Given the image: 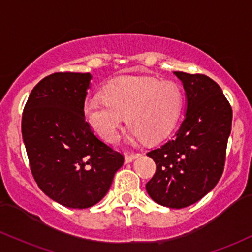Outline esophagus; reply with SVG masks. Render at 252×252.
I'll list each match as a JSON object with an SVG mask.
<instances>
[{
	"label": "esophagus",
	"instance_id": "obj_1",
	"mask_svg": "<svg viewBox=\"0 0 252 252\" xmlns=\"http://www.w3.org/2000/svg\"><path fill=\"white\" fill-rule=\"evenodd\" d=\"M141 156L140 153H126V162H130L136 158H139Z\"/></svg>",
	"mask_w": 252,
	"mask_h": 252
}]
</instances>
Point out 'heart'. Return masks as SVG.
I'll list each match as a JSON object with an SVG mask.
<instances>
[{
  "mask_svg": "<svg viewBox=\"0 0 252 252\" xmlns=\"http://www.w3.org/2000/svg\"><path fill=\"white\" fill-rule=\"evenodd\" d=\"M183 94L172 81L147 76H123L109 82L103 96L86 100V121L106 142L117 141L124 116L134 137L158 141L167 135L181 113Z\"/></svg>",
  "mask_w": 252,
  "mask_h": 252,
  "instance_id": "1",
  "label": "heart"
}]
</instances>
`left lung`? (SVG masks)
<instances>
[{"mask_svg":"<svg viewBox=\"0 0 252 252\" xmlns=\"http://www.w3.org/2000/svg\"><path fill=\"white\" fill-rule=\"evenodd\" d=\"M173 74L183 82L187 112L176 134L147 153L157 170L146 190L157 203L181 209L200 201L222 176L232 107L211 77Z\"/></svg>","mask_w":252,"mask_h":252,"instance_id":"1","label":"left lung"}]
</instances>
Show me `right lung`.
Returning a JSON list of instances; mask_svg holds the SVG:
<instances>
[{
	"label": "right lung",
	"mask_w": 252,
	"mask_h": 252,
	"mask_svg": "<svg viewBox=\"0 0 252 252\" xmlns=\"http://www.w3.org/2000/svg\"><path fill=\"white\" fill-rule=\"evenodd\" d=\"M90 73H54L40 80L24 107L21 130L35 183L68 208L98 203L124 162L84 115Z\"/></svg>",
	"instance_id": "add662e5"
}]
</instances>
